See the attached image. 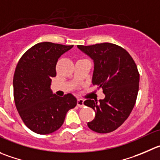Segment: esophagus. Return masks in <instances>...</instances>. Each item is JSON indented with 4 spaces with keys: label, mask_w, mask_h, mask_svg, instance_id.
I'll list each match as a JSON object with an SVG mask.
<instances>
[{
    "label": "esophagus",
    "mask_w": 160,
    "mask_h": 160,
    "mask_svg": "<svg viewBox=\"0 0 160 160\" xmlns=\"http://www.w3.org/2000/svg\"><path fill=\"white\" fill-rule=\"evenodd\" d=\"M77 105L78 106L79 108H82L84 107V100L82 99H78L77 101Z\"/></svg>",
    "instance_id": "esophagus-1"
}]
</instances>
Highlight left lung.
<instances>
[{"instance_id":"1","label":"left lung","mask_w":160,"mask_h":160,"mask_svg":"<svg viewBox=\"0 0 160 160\" xmlns=\"http://www.w3.org/2000/svg\"><path fill=\"white\" fill-rule=\"evenodd\" d=\"M78 48L93 60L92 85L102 88L105 95L99 102L84 101L96 112L88 127L97 133H110L127 119L134 107L140 80L137 65L127 50L115 44L105 42Z\"/></svg>"}]
</instances>
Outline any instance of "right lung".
Wrapping results in <instances>:
<instances>
[{
    "label": "right lung",
    "mask_w": 160,
    "mask_h": 160,
    "mask_svg": "<svg viewBox=\"0 0 160 160\" xmlns=\"http://www.w3.org/2000/svg\"><path fill=\"white\" fill-rule=\"evenodd\" d=\"M72 47L41 42L18 62L13 77L15 104L24 124L34 133L48 134L58 130L67 112L77 104L72 94L60 97L50 89L58 59Z\"/></svg>",
    "instance_id": "obj_1"
}]
</instances>
